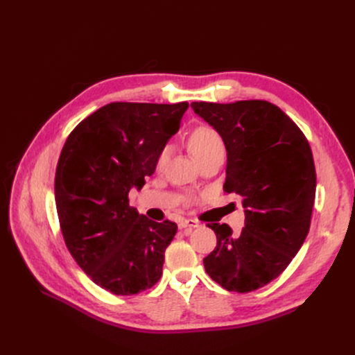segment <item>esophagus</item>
<instances>
[{
  "mask_svg": "<svg viewBox=\"0 0 355 355\" xmlns=\"http://www.w3.org/2000/svg\"><path fill=\"white\" fill-rule=\"evenodd\" d=\"M200 222L196 219H182L179 222V228L180 230H191V228H198Z\"/></svg>",
  "mask_w": 355,
  "mask_h": 355,
  "instance_id": "esophagus-1",
  "label": "esophagus"
}]
</instances>
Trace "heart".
Wrapping results in <instances>:
<instances>
[{
  "mask_svg": "<svg viewBox=\"0 0 355 355\" xmlns=\"http://www.w3.org/2000/svg\"><path fill=\"white\" fill-rule=\"evenodd\" d=\"M188 146L191 149V153L194 154V157L200 161L204 157L213 154L214 151L223 149V142L216 130H213L211 127H207V125H201V127H197L196 130L189 135ZM167 154H168V148H164L159 154V163H163Z\"/></svg>",
  "mask_w": 355,
  "mask_h": 355,
  "instance_id": "heart-1",
  "label": "heart"
}]
</instances>
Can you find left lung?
I'll return each instance as SVG.
<instances>
[{"label":"left lung","mask_w":355,"mask_h":355,"mask_svg":"<svg viewBox=\"0 0 355 355\" xmlns=\"http://www.w3.org/2000/svg\"><path fill=\"white\" fill-rule=\"evenodd\" d=\"M227 148L223 189L241 197L244 228L209 223L216 247L204 257L211 280L247 293L275 280L302 247L315 198V166L300 128L266 101L192 102Z\"/></svg>","instance_id":"left-lung-1"}]
</instances>
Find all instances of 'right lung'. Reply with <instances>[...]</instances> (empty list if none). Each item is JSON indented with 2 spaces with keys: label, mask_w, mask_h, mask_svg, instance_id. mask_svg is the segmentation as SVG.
Here are the masks:
<instances>
[{
  "label": "right lung",
  "mask_w": 355,
  "mask_h": 355,
  "mask_svg": "<svg viewBox=\"0 0 355 355\" xmlns=\"http://www.w3.org/2000/svg\"><path fill=\"white\" fill-rule=\"evenodd\" d=\"M188 102H114L83 120L60 153L55 200L63 239L92 282L114 295L151 288L178 231L128 204V192L153 176Z\"/></svg>",
  "instance_id": "right-lung-1"
}]
</instances>
